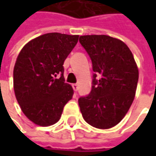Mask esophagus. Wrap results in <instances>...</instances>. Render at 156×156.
<instances>
[{
  "label": "esophagus",
  "mask_w": 156,
  "mask_h": 156,
  "mask_svg": "<svg viewBox=\"0 0 156 156\" xmlns=\"http://www.w3.org/2000/svg\"><path fill=\"white\" fill-rule=\"evenodd\" d=\"M72 87H73L74 91H78V84H72Z\"/></svg>",
  "instance_id": "34e87169"
}]
</instances>
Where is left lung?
Here are the masks:
<instances>
[{"label": "left lung", "mask_w": 156, "mask_h": 156, "mask_svg": "<svg viewBox=\"0 0 156 156\" xmlns=\"http://www.w3.org/2000/svg\"><path fill=\"white\" fill-rule=\"evenodd\" d=\"M79 42L88 54L94 71L92 88L78 98L85 121L108 129L117 125L130 108L138 82L134 56L123 41L107 35H86Z\"/></svg>", "instance_id": "8db88e82"}]
</instances>
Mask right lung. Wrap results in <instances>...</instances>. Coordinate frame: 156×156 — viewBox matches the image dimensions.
Here are the masks:
<instances>
[{
	"mask_svg": "<svg viewBox=\"0 0 156 156\" xmlns=\"http://www.w3.org/2000/svg\"><path fill=\"white\" fill-rule=\"evenodd\" d=\"M78 41V35L52 32L30 41L20 50L13 69V87L22 112L34 124L54 125L72 98L63 64Z\"/></svg>",
	"mask_w": 156,
	"mask_h": 156,
	"instance_id": "right-lung-1",
	"label": "right lung"
}]
</instances>
